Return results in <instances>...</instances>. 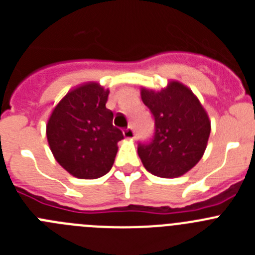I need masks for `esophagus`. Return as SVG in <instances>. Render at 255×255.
<instances>
[{
  "label": "esophagus",
  "mask_w": 255,
  "mask_h": 255,
  "mask_svg": "<svg viewBox=\"0 0 255 255\" xmlns=\"http://www.w3.org/2000/svg\"><path fill=\"white\" fill-rule=\"evenodd\" d=\"M124 136H125V139H130V140H132V139L135 138V131L132 128H128V129L124 130Z\"/></svg>",
  "instance_id": "esophagus-1"
}]
</instances>
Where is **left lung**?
I'll use <instances>...</instances> for the list:
<instances>
[{
  "label": "left lung",
  "instance_id": "left-lung-1",
  "mask_svg": "<svg viewBox=\"0 0 255 255\" xmlns=\"http://www.w3.org/2000/svg\"><path fill=\"white\" fill-rule=\"evenodd\" d=\"M140 97L155 126L152 141L138 147L143 166L164 179L185 175L206 152L211 134L208 114L197 96L175 80L158 92L141 88Z\"/></svg>",
  "mask_w": 255,
  "mask_h": 255
}]
</instances>
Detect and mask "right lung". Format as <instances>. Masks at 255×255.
I'll return each instance as SVG.
<instances>
[{"mask_svg":"<svg viewBox=\"0 0 255 255\" xmlns=\"http://www.w3.org/2000/svg\"><path fill=\"white\" fill-rule=\"evenodd\" d=\"M110 91L98 83L74 88L57 103L46 126L49 149L74 177L93 180L112 168L124 139L106 108Z\"/></svg>","mask_w":255,"mask_h":255,"instance_id":"right-lung-1","label":"right lung"}]
</instances>
